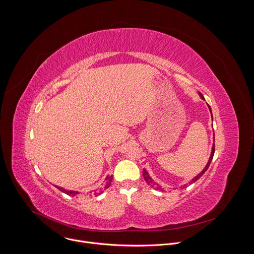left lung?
<instances>
[{
  "instance_id": "1",
  "label": "left lung",
  "mask_w": 254,
  "mask_h": 254,
  "mask_svg": "<svg viewBox=\"0 0 254 254\" xmlns=\"http://www.w3.org/2000/svg\"><path fill=\"white\" fill-rule=\"evenodd\" d=\"M199 94H200V96H201V98L202 99H204V96L199 92ZM208 107H209V111H210V113H211V117H212V121H213V116H212V111H211V107H210V105L208 104ZM213 140L215 141V137H213ZM214 152H215V143H213V146H212V151H211V155H210V158H209V160H208V163H207V165H206V167L203 169V171L200 173V174H198L196 177H194L193 179H192V181L191 182L189 183V184H192V183H195L196 181L198 180V179H200L201 177H202V175L207 171V169L209 168V166H210V163H211V161H212V159H213V156H214ZM142 176H143V179L146 180V182L148 183V185H150L152 188H155L156 190H159V191H163V188H162V186H160L159 184H157L156 182H154V180L150 177V175H149V173H148V171L147 170H144L143 169V171H142ZM184 187H185V185H184Z\"/></svg>"
}]
</instances>
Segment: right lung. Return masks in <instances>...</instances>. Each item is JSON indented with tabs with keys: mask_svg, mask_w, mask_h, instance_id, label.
<instances>
[{
	"mask_svg": "<svg viewBox=\"0 0 254 254\" xmlns=\"http://www.w3.org/2000/svg\"><path fill=\"white\" fill-rule=\"evenodd\" d=\"M112 181H113V175H107V176H106V178H105V184H104L101 188H99V189H97L96 191H94V194H100L103 190L107 189L108 187L111 186V184H112ZM56 188H57V189H59L61 192L65 193V194H67V195H69V196H72V197L75 196V195H77V194H79V192H77V191L66 190V189H64V188H62V187H59V186H56Z\"/></svg>",
	"mask_w": 254,
	"mask_h": 254,
	"instance_id": "obj_1",
	"label": "right lung"
}]
</instances>
